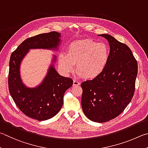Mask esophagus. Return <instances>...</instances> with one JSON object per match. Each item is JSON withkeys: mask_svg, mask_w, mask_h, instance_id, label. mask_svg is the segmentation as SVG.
I'll use <instances>...</instances> for the list:
<instances>
[{"mask_svg": "<svg viewBox=\"0 0 148 148\" xmlns=\"http://www.w3.org/2000/svg\"><path fill=\"white\" fill-rule=\"evenodd\" d=\"M80 82L76 81V80H73V86H79V85H80Z\"/></svg>", "mask_w": 148, "mask_h": 148, "instance_id": "1", "label": "esophagus"}]
</instances>
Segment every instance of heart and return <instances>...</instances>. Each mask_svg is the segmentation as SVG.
<instances>
[{
	"instance_id": "heart-1",
	"label": "heart",
	"mask_w": 148,
	"mask_h": 148,
	"mask_svg": "<svg viewBox=\"0 0 148 148\" xmlns=\"http://www.w3.org/2000/svg\"><path fill=\"white\" fill-rule=\"evenodd\" d=\"M110 49L103 43L92 39L72 41L67 47V53L59 55V66L62 71L69 73L74 70L85 79H92L99 76L109 60Z\"/></svg>"
}]
</instances>
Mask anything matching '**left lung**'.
I'll return each instance as SVG.
<instances>
[{
  "mask_svg": "<svg viewBox=\"0 0 148 148\" xmlns=\"http://www.w3.org/2000/svg\"><path fill=\"white\" fill-rule=\"evenodd\" d=\"M99 36L109 42V60L99 76L81 84V105L88 118L103 123L118 116L131 102L135 90L138 64L125 43L109 34Z\"/></svg>",
  "mask_w": 148,
  "mask_h": 148,
  "instance_id": "left-lung-1",
  "label": "left lung"
}]
</instances>
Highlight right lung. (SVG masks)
<instances>
[{"label": "right lung", "mask_w": 148, "mask_h": 148, "mask_svg": "<svg viewBox=\"0 0 148 148\" xmlns=\"http://www.w3.org/2000/svg\"><path fill=\"white\" fill-rule=\"evenodd\" d=\"M60 36V34L53 31L28 38L18 46L10 56V94L24 114L38 121L53 118L60 110L64 93L72 86L73 81L71 78L60 75L52 65L42 83L34 88H28L21 79V62L30 49H56L59 43Z\"/></svg>", "instance_id": "1"}]
</instances>
